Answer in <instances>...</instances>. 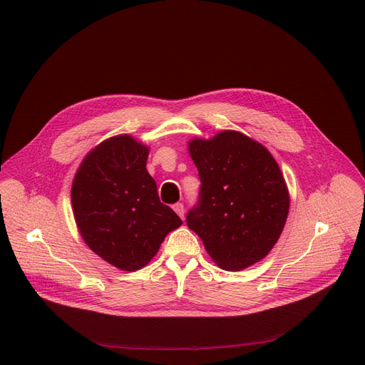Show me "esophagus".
Here are the masks:
<instances>
[{"instance_id": "1", "label": "esophagus", "mask_w": 365, "mask_h": 365, "mask_svg": "<svg viewBox=\"0 0 365 365\" xmlns=\"http://www.w3.org/2000/svg\"><path fill=\"white\" fill-rule=\"evenodd\" d=\"M173 209H174V212H176L182 219L185 217V207H183L182 202H176V204H174Z\"/></svg>"}]
</instances>
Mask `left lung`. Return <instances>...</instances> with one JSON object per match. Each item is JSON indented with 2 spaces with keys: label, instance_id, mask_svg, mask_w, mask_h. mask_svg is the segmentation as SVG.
<instances>
[{
  "label": "left lung",
  "instance_id": "obj_1",
  "mask_svg": "<svg viewBox=\"0 0 365 365\" xmlns=\"http://www.w3.org/2000/svg\"><path fill=\"white\" fill-rule=\"evenodd\" d=\"M201 182L186 224L212 259L240 272L273 249L289 212V194L272 153L237 131L189 141Z\"/></svg>",
  "mask_w": 365,
  "mask_h": 365
}]
</instances>
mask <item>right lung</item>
Returning a JSON list of instances; mask_svg holds the SVG:
<instances>
[{
	"label": "right lung",
	"instance_id": "right-lung-1",
	"mask_svg": "<svg viewBox=\"0 0 365 365\" xmlns=\"http://www.w3.org/2000/svg\"><path fill=\"white\" fill-rule=\"evenodd\" d=\"M149 149L131 135H116L92 149L78 167L71 204L78 231L100 258L135 272L160 250L182 219L160 201L146 170Z\"/></svg>",
	"mask_w": 365,
	"mask_h": 365
}]
</instances>
